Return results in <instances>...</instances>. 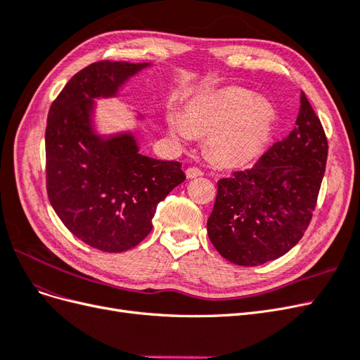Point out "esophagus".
I'll return each instance as SVG.
<instances>
[{"label": "esophagus", "mask_w": 360, "mask_h": 360, "mask_svg": "<svg viewBox=\"0 0 360 360\" xmlns=\"http://www.w3.org/2000/svg\"><path fill=\"white\" fill-rule=\"evenodd\" d=\"M186 176L188 179H195V177H200L202 176V169L198 167H191L186 169Z\"/></svg>", "instance_id": "34e87169"}]
</instances>
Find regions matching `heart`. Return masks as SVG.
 Returning <instances> with one entry per match:
<instances>
[{
    "label": "heart",
    "mask_w": 360,
    "mask_h": 360,
    "mask_svg": "<svg viewBox=\"0 0 360 360\" xmlns=\"http://www.w3.org/2000/svg\"><path fill=\"white\" fill-rule=\"evenodd\" d=\"M193 130L212 134L210 155L222 163L238 165L252 159L267 141L274 112L264 102H255V96L246 90L231 89L201 97L188 112ZM172 130L177 135L189 136L188 124L174 120Z\"/></svg>",
    "instance_id": "b5f03b06"
}]
</instances>
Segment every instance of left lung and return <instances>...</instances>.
Wrapping results in <instances>:
<instances>
[{
	"instance_id": "left-lung-1",
	"label": "left lung",
	"mask_w": 360,
	"mask_h": 360,
	"mask_svg": "<svg viewBox=\"0 0 360 360\" xmlns=\"http://www.w3.org/2000/svg\"><path fill=\"white\" fill-rule=\"evenodd\" d=\"M328 138L309 101L290 135L254 167L217 181L207 221L210 242L237 266H259L296 246L312 219L328 160Z\"/></svg>"
}]
</instances>
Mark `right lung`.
<instances>
[{
	"mask_svg": "<svg viewBox=\"0 0 360 360\" xmlns=\"http://www.w3.org/2000/svg\"><path fill=\"white\" fill-rule=\"evenodd\" d=\"M148 66L96 61L64 85L48 114L46 191L68 230L103 252H124L150 234L156 205L186 176L181 163L138 153L130 134L102 139L91 129L94 97L115 96Z\"/></svg>",
	"mask_w": 360,
	"mask_h": 360,
	"instance_id": "add662e5",
	"label": "right lung"
}]
</instances>
